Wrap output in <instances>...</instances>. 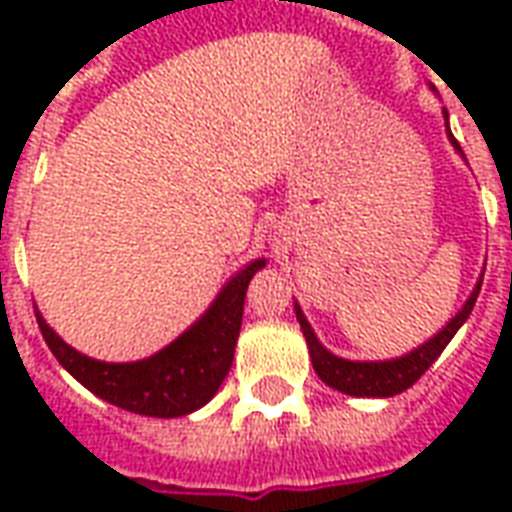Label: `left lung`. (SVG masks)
<instances>
[{"mask_svg":"<svg viewBox=\"0 0 512 512\" xmlns=\"http://www.w3.org/2000/svg\"><path fill=\"white\" fill-rule=\"evenodd\" d=\"M447 117V112H444ZM447 136H450L452 147L463 153L461 145L455 142V136H452L450 126H447ZM480 285H483V279L474 285L472 296L466 299L458 315L452 318L439 334H433L428 343H422L419 348H414L411 354L406 356H397V359H386V362H351V359H343V356H334L329 354L321 343H318V337L312 332V326L304 318V312L296 304V318L301 323V332L307 337V348H310L312 356V367H315V373L321 378L323 384H329L337 392H345V395H354V397H392L400 395V392H406L408 386H414L419 378L425 376V370H428L436 359L441 356V351L447 348L455 332L461 329L466 318L472 315L474 310V301H477V293H480Z\"/></svg>","mask_w":512,"mask_h":512,"instance_id":"obj_1","label":"left lung"}]
</instances>
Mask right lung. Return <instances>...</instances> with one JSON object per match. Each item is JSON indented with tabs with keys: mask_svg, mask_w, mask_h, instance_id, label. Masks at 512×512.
I'll use <instances>...</instances> for the list:
<instances>
[{
	"mask_svg": "<svg viewBox=\"0 0 512 512\" xmlns=\"http://www.w3.org/2000/svg\"><path fill=\"white\" fill-rule=\"evenodd\" d=\"M266 260H252L235 274L208 312L175 343L139 362H98L79 354L62 340L49 323L38 315L43 340L68 373L106 403L126 408L145 417H183L211 400L224 376L230 373L235 340L241 332L244 299L249 279L255 277Z\"/></svg>",
	"mask_w": 512,
	"mask_h": 512,
	"instance_id": "obj_1",
	"label": "right lung"
}]
</instances>
